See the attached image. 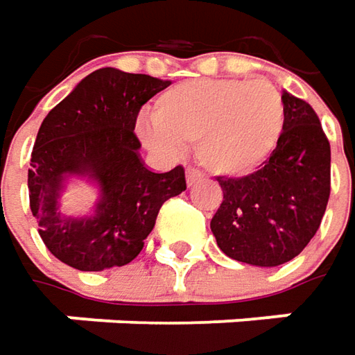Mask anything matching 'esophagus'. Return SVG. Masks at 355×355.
<instances>
[{
	"mask_svg": "<svg viewBox=\"0 0 355 355\" xmlns=\"http://www.w3.org/2000/svg\"><path fill=\"white\" fill-rule=\"evenodd\" d=\"M202 178V173L198 171V168H187V182H189V187H192V184H196L198 180Z\"/></svg>",
	"mask_w": 355,
	"mask_h": 355,
	"instance_id": "obj_1",
	"label": "esophagus"
}]
</instances>
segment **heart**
Masks as SVG:
<instances>
[{
  "instance_id": "heart-1",
  "label": "heart",
  "mask_w": 355,
  "mask_h": 355,
  "mask_svg": "<svg viewBox=\"0 0 355 355\" xmlns=\"http://www.w3.org/2000/svg\"><path fill=\"white\" fill-rule=\"evenodd\" d=\"M285 129V104L263 80L202 78L166 88L153 116L137 121L151 151L178 155L196 141V157L220 177H248L275 153Z\"/></svg>"
}]
</instances>
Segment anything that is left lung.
Here are the masks:
<instances>
[{"instance_id": "left-lung-1", "label": "left lung", "mask_w": 355, "mask_h": 355, "mask_svg": "<svg viewBox=\"0 0 355 355\" xmlns=\"http://www.w3.org/2000/svg\"><path fill=\"white\" fill-rule=\"evenodd\" d=\"M285 129L255 173L218 178L224 200L210 222L227 257L257 267L291 261L318 232L330 198V143L309 102L283 94Z\"/></svg>"}]
</instances>
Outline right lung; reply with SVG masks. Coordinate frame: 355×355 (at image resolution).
<instances>
[{
  "label": "right lung",
  "instance_id": "add662e5",
  "mask_svg": "<svg viewBox=\"0 0 355 355\" xmlns=\"http://www.w3.org/2000/svg\"><path fill=\"white\" fill-rule=\"evenodd\" d=\"M171 82L100 68L44 117L29 168V206L39 236L56 259L80 271L131 263L155 227L161 206L187 190L184 168L153 173L133 133L143 104ZM88 174L101 198L94 214L64 218L58 210L64 178Z\"/></svg>",
  "mask_w": 355,
  "mask_h": 355
}]
</instances>
